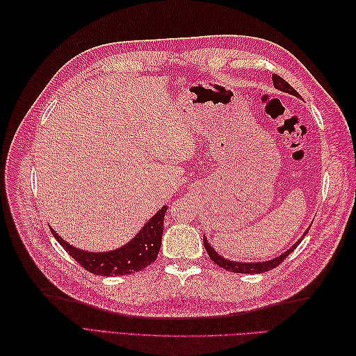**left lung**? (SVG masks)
I'll return each mask as SVG.
<instances>
[{
    "label": "left lung",
    "instance_id": "obj_1",
    "mask_svg": "<svg viewBox=\"0 0 356 356\" xmlns=\"http://www.w3.org/2000/svg\"><path fill=\"white\" fill-rule=\"evenodd\" d=\"M272 80H273V86H275V88H276L277 90L289 93V95H294V96H300V95L296 92V89L291 88V86H289L282 77H279V75L273 74V75H272ZM307 232H309V230H306L305 234L301 236V238H300L293 246H291L288 251H285L284 254H281L279 257L273 258V260L260 261V263H241V261L227 260V258L221 257L217 251L213 250V248L209 245V242L207 241V238H204V236H203V245H204V250H207V252L209 254L211 260H212L215 264H218L220 267L225 268V270L233 272V273H264V272L272 270V268H275L276 266L281 264V263L285 260V258L296 250V248L298 246V243L305 239V236L307 234Z\"/></svg>",
    "mask_w": 356,
    "mask_h": 356
}]
</instances>
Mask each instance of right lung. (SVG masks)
Listing matches in <instances>:
<instances>
[{
    "label": "right lung",
    "instance_id": "obj_1",
    "mask_svg": "<svg viewBox=\"0 0 356 356\" xmlns=\"http://www.w3.org/2000/svg\"><path fill=\"white\" fill-rule=\"evenodd\" d=\"M166 209L168 207H161L154 217L143 225V229L131 242L108 252L83 251L80 248L67 243L53 229L50 230L56 241L63 246V250L86 270L99 276H123L143 270L157 258L161 236H163Z\"/></svg>",
    "mask_w": 356,
    "mask_h": 356
}]
</instances>
